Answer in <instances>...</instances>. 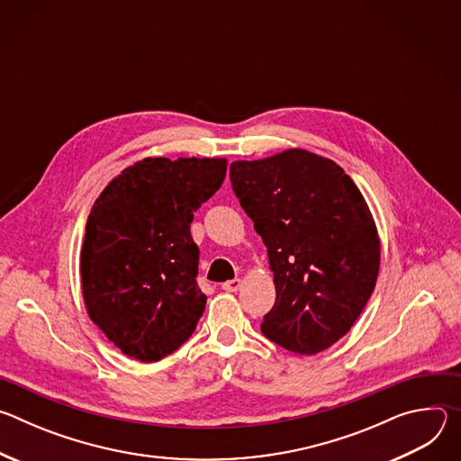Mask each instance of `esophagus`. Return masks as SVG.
Returning a JSON list of instances; mask_svg holds the SVG:
<instances>
[{
    "mask_svg": "<svg viewBox=\"0 0 461 461\" xmlns=\"http://www.w3.org/2000/svg\"><path fill=\"white\" fill-rule=\"evenodd\" d=\"M240 285H242V281H240L239 277H235V279H231V281H226V283L222 285V290H226V292H237V290L240 288Z\"/></svg>",
    "mask_w": 461,
    "mask_h": 461,
    "instance_id": "obj_1",
    "label": "esophagus"
}]
</instances>
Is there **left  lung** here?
Here are the masks:
<instances>
[{"instance_id": "8db88e82", "label": "left lung", "mask_w": 461, "mask_h": 461, "mask_svg": "<svg viewBox=\"0 0 461 461\" xmlns=\"http://www.w3.org/2000/svg\"><path fill=\"white\" fill-rule=\"evenodd\" d=\"M237 199L268 248L276 304L260 330L313 356L361 315L379 274V235L365 196L334 160L286 149L230 166Z\"/></svg>"}]
</instances>
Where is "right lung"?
I'll use <instances>...</instances> for the list:
<instances>
[{"label": "right lung", "mask_w": 461, "mask_h": 461, "mask_svg": "<svg viewBox=\"0 0 461 461\" xmlns=\"http://www.w3.org/2000/svg\"><path fill=\"white\" fill-rule=\"evenodd\" d=\"M226 158H144L96 199L80 255L91 321L127 357L160 361L194 332L206 295L196 285L193 213L222 185Z\"/></svg>", "instance_id": "obj_1"}]
</instances>
